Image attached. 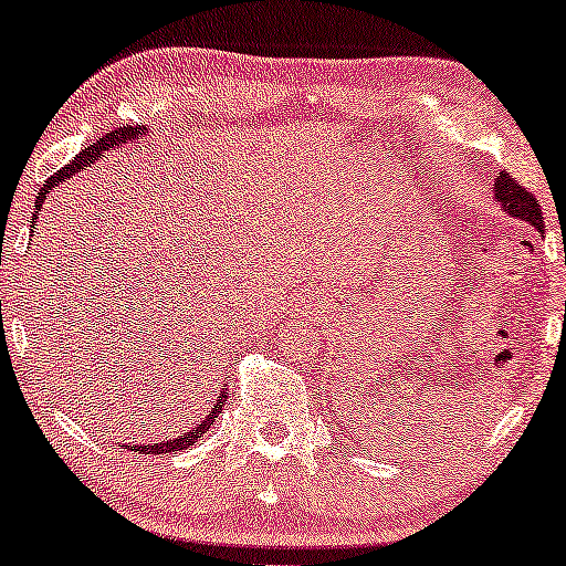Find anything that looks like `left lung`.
I'll use <instances>...</instances> for the list:
<instances>
[{"label":"left lung","mask_w":566,"mask_h":566,"mask_svg":"<svg viewBox=\"0 0 566 566\" xmlns=\"http://www.w3.org/2000/svg\"><path fill=\"white\" fill-rule=\"evenodd\" d=\"M494 200H497L502 211H505L510 219H521L525 223H531L538 234H544V213H541L538 200L533 198V192H528L523 185H517L515 180H510L507 175H497L494 177Z\"/></svg>","instance_id":"8db88e82"}]
</instances>
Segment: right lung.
<instances>
[{"label":"right lung","instance_id":"obj_1","mask_svg":"<svg viewBox=\"0 0 566 566\" xmlns=\"http://www.w3.org/2000/svg\"><path fill=\"white\" fill-rule=\"evenodd\" d=\"M146 134H149V130H146V128H128V126H123L118 130H113V134H107L105 138H99L97 144H90L87 149H82V154H76V157L69 161L64 169H59L56 175L45 180V185H43L41 192H38V198H35V213H33V219H30V227H38V211H41L43 203H45V198H49V192L53 188H59V185H64L72 175L84 172V169L95 165L97 159L105 157V151L123 149V146H128V144L134 146L138 138L146 136ZM223 405H227V391H221L219 397H216L211 409H208V415L192 430L180 432V436H175V438H169V440H159V443H128V448H130V451H142V453L185 451V448H190L192 443H198V438H203V432L216 422V417H219Z\"/></svg>","mask_w":566,"mask_h":566}]
</instances>
